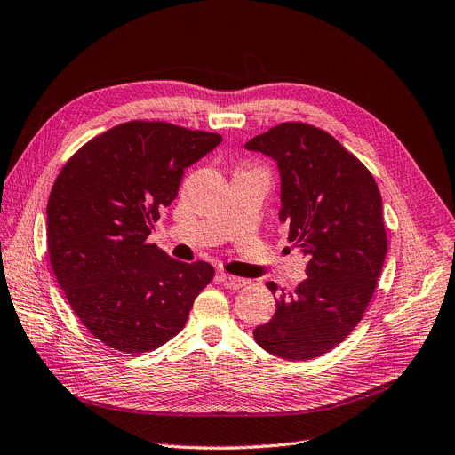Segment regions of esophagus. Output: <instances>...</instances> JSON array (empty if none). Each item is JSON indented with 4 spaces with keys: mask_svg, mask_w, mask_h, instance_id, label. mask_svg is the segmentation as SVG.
I'll use <instances>...</instances> for the list:
<instances>
[{
    "mask_svg": "<svg viewBox=\"0 0 455 455\" xmlns=\"http://www.w3.org/2000/svg\"><path fill=\"white\" fill-rule=\"evenodd\" d=\"M217 279H220V283H221L223 286L230 288V290L243 288V286L249 283L247 279H242V276H234V275H228V273H221L220 276H217Z\"/></svg>",
    "mask_w": 455,
    "mask_h": 455,
    "instance_id": "esophagus-1",
    "label": "esophagus"
}]
</instances>
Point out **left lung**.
I'll list each match as a JSON object with an SVG mask.
<instances>
[{"mask_svg":"<svg viewBox=\"0 0 455 455\" xmlns=\"http://www.w3.org/2000/svg\"><path fill=\"white\" fill-rule=\"evenodd\" d=\"M245 148L276 162L279 220L307 259V279L295 291L281 290L273 318L252 337L286 361L320 357L357 327L381 275L388 245L378 184L332 135L310 124H279ZM267 288L276 293L275 283Z\"/></svg>","mask_w":455,"mask_h":455,"instance_id":"left-lung-1","label":"left lung"}]
</instances>
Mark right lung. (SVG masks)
<instances>
[{"label":"right lung","instance_id":"right-lung-1","mask_svg":"<svg viewBox=\"0 0 455 455\" xmlns=\"http://www.w3.org/2000/svg\"><path fill=\"white\" fill-rule=\"evenodd\" d=\"M220 133L132 121L100 133L59 172L48 199V254L77 318L106 346L157 349L179 334L213 279L208 262H179L148 243L184 171Z\"/></svg>","mask_w":455,"mask_h":455}]
</instances>
